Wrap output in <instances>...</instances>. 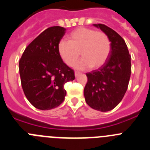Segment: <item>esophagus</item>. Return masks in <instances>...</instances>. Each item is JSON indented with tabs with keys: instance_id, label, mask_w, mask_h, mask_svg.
I'll return each instance as SVG.
<instances>
[{
	"instance_id": "esophagus-1",
	"label": "esophagus",
	"mask_w": 150,
	"mask_h": 150,
	"mask_svg": "<svg viewBox=\"0 0 150 150\" xmlns=\"http://www.w3.org/2000/svg\"><path fill=\"white\" fill-rule=\"evenodd\" d=\"M79 74H80V73L77 72V71H75V73H74V74H75V76H76V77L78 76V75H79Z\"/></svg>"
}]
</instances>
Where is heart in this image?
<instances>
[{
    "instance_id": "obj_1",
    "label": "heart",
    "mask_w": 150,
    "mask_h": 150,
    "mask_svg": "<svg viewBox=\"0 0 150 150\" xmlns=\"http://www.w3.org/2000/svg\"><path fill=\"white\" fill-rule=\"evenodd\" d=\"M69 41L61 40L58 51L63 62L73 66L79 59V52L83 59L76 64L78 70L100 67L108 59L111 43L108 36L102 31L88 28H78L67 36Z\"/></svg>"
}]
</instances>
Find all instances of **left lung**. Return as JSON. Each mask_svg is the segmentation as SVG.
Masks as SVG:
<instances>
[{
  "label": "left lung",
  "mask_w": 150,
  "mask_h": 150,
  "mask_svg": "<svg viewBox=\"0 0 150 150\" xmlns=\"http://www.w3.org/2000/svg\"><path fill=\"white\" fill-rule=\"evenodd\" d=\"M93 25L108 36L111 50L101 67L86 74L84 96L91 108L107 112L120 104L126 92L132 70L131 55L125 40L115 30L103 24Z\"/></svg>",
  "instance_id": "1"
}]
</instances>
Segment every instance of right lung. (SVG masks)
Returning <instances> with one entry per match:
<instances>
[{"label": "right lung", "mask_w": 150, "mask_h": 150, "mask_svg": "<svg viewBox=\"0 0 150 150\" xmlns=\"http://www.w3.org/2000/svg\"><path fill=\"white\" fill-rule=\"evenodd\" d=\"M66 29H46L26 47L19 61V74L26 98L37 109L48 110L64 100V86L75 79L74 72L60 57L58 44Z\"/></svg>", "instance_id": "obj_1"}]
</instances>
